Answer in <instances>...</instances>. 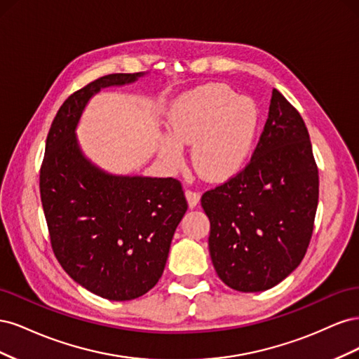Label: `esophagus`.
Returning <instances> with one entry per match:
<instances>
[{"label": "esophagus", "instance_id": "esophagus-1", "mask_svg": "<svg viewBox=\"0 0 359 359\" xmlns=\"http://www.w3.org/2000/svg\"><path fill=\"white\" fill-rule=\"evenodd\" d=\"M186 198L189 202L190 208H194L201 201V193L199 191H193V190H186Z\"/></svg>", "mask_w": 359, "mask_h": 359}]
</instances>
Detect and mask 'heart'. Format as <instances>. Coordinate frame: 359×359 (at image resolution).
<instances>
[{
	"label": "heart",
	"instance_id": "obj_1",
	"mask_svg": "<svg viewBox=\"0 0 359 359\" xmlns=\"http://www.w3.org/2000/svg\"><path fill=\"white\" fill-rule=\"evenodd\" d=\"M168 135L158 145L160 158L180 166L191 147V163L210 181L232 177L243 168L257 128L256 106L223 83H210L177 102L168 115Z\"/></svg>",
	"mask_w": 359,
	"mask_h": 359
}]
</instances>
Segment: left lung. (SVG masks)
Listing matches in <instances>:
<instances>
[{"label": "left lung", "mask_w": 359, "mask_h": 359, "mask_svg": "<svg viewBox=\"0 0 359 359\" xmlns=\"http://www.w3.org/2000/svg\"><path fill=\"white\" fill-rule=\"evenodd\" d=\"M318 201L319 173L307 127L273 90L252 160L201 199L217 276L240 292H262L283 281L306 256Z\"/></svg>", "instance_id": "1"}]
</instances>
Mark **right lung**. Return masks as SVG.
I'll list each match as a JSON object with an SVG mask.
<instances>
[{"label":"right lung","mask_w":359,"mask_h":359,"mask_svg":"<svg viewBox=\"0 0 359 359\" xmlns=\"http://www.w3.org/2000/svg\"><path fill=\"white\" fill-rule=\"evenodd\" d=\"M144 74H107L73 93L53 118L40 169L53 253L76 283L111 301L139 298L157 285L187 211L178 180L112 175L85 157L76 136L94 94Z\"/></svg>","instance_id":"right-lung-1"}]
</instances>
